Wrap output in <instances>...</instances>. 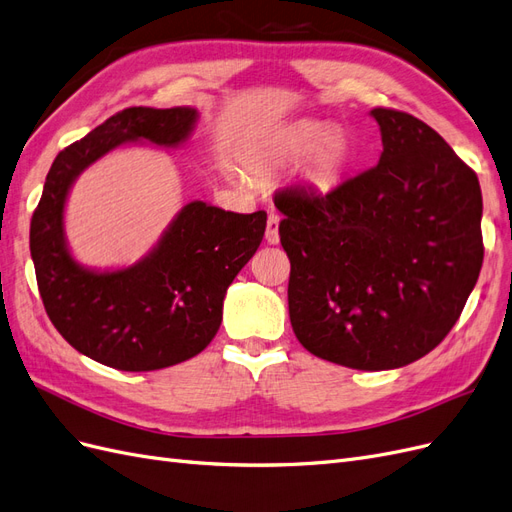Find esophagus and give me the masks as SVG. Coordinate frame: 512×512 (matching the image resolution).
Wrapping results in <instances>:
<instances>
[{
    "mask_svg": "<svg viewBox=\"0 0 512 512\" xmlns=\"http://www.w3.org/2000/svg\"><path fill=\"white\" fill-rule=\"evenodd\" d=\"M265 239H267V243H271V245L280 243V215H277V213H269Z\"/></svg>",
    "mask_w": 512,
    "mask_h": 512,
    "instance_id": "1",
    "label": "esophagus"
}]
</instances>
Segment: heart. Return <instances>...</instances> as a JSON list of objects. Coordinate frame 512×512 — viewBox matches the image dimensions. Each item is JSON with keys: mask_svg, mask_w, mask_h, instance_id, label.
I'll return each mask as SVG.
<instances>
[{"mask_svg": "<svg viewBox=\"0 0 512 512\" xmlns=\"http://www.w3.org/2000/svg\"><path fill=\"white\" fill-rule=\"evenodd\" d=\"M354 143L339 126L303 119L292 123L267 145V160L290 162L303 156L301 179L314 190H333L354 164Z\"/></svg>", "mask_w": 512, "mask_h": 512, "instance_id": "1", "label": "heart"}]
</instances>
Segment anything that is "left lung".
<instances>
[{
  "mask_svg": "<svg viewBox=\"0 0 512 512\" xmlns=\"http://www.w3.org/2000/svg\"><path fill=\"white\" fill-rule=\"evenodd\" d=\"M369 115L382 134L374 168L324 196L286 188L275 207L301 346L380 371L418 361L453 329L483 267V196L427 123L393 108Z\"/></svg>",
  "mask_w": 512,
  "mask_h": 512,
  "instance_id": "obj_1",
  "label": "left lung"
}]
</instances>
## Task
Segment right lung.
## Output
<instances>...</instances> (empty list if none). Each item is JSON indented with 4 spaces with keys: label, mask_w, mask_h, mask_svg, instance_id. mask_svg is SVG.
<instances>
[{
    "label": "right lung",
    "mask_w": 512,
    "mask_h": 512,
    "mask_svg": "<svg viewBox=\"0 0 512 512\" xmlns=\"http://www.w3.org/2000/svg\"><path fill=\"white\" fill-rule=\"evenodd\" d=\"M192 106H132L55 158L29 228L38 290L66 342L106 367L153 371L203 352L222 324L226 290L254 256L267 213H232L192 200L153 250L123 269L83 267L68 247L64 209L85 168L126 143L179 147Z\"/></svg>",
    "instance_id": "obj_1"
}]
</instances>
